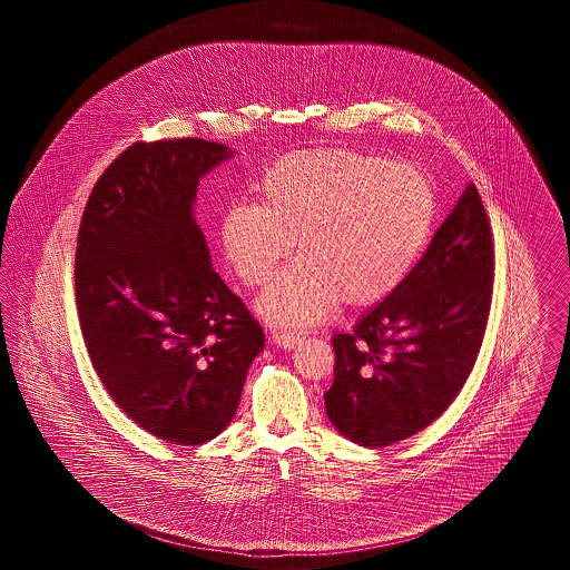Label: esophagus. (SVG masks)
<instances>
[{
  "instance_id": "34e87169",
  "label": "esophagus",
  "mask_w": 570,
  "mask_h": 570,
  "mask_svg": "<svg viewBox=\"0 0 570 570\" xmlns=\"http://www.w3.org/2000/svg\"><path fill=\"white\" fill-rule=\"evenodd\" d=\"M273 342L279 346V348H297L298 344H301V335L297 333H291V331H279V333H275L273 335Z\"/></svg>"
}]
</instances>
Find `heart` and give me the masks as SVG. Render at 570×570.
Here are the masks:
<instances>
[{
	"label": "heart",
	"mask_w": 570,
	"mask_h": 570,
	"mask_svg": "<svg viewBox=\"0 0 570 570\" xmlns=\"http://www.w3.org/2000/svg\"><path fill=\"white\" fill-rule=\"evenodd\" d=\"M258 196L261 203H235L224 212L219 239L247 286L265 284L297 239L303 256L256 303L273 325L318 323L337 297L372 303L389 295L434 228L430 177L358 151L288 156L263 175Z\"/></svg>",
	"instance_id": "1"
}]
</instances>
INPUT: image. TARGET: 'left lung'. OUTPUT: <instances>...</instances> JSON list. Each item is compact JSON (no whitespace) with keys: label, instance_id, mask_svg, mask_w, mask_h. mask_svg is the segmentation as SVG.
Masks as SVG:
<instances>
[{"label":"left lung","instance_id":"8db88e82","mask_svg":"<svg viewBox=\"0 0 570 570\" xmlns=\"http://www.w3.org/2000/svg\"><path fill=\"white\" fill-rule=\"evenodd\" d=\"M491 288V228L470 184L402 284L351 333L333 335L325 406L335 430L379 449L434 423L474 367Z\"/></svg>","mask_w":570,"mask_h":570}]
</instances>
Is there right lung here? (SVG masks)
I'll use <instances>...</instances> for the list:
<instances>
[{
    "mask_svg": "<svg viewBox=\"0 0 570 570\" xmlns=\"http://www.w3.org/2000/svg\"><path fill=\"white\" fill-rule=\"evenodd\" d=\"M222 142H135L94 186L77 242V309L91 363L136 425L203 444L233 421L265 333L214 272L194 217Z\"/></svg>",
    "mask_w": 570,
    "mask_h": 570,
    "instance_id": "add662e5",
    "label": "right lung"
}]
</instances>
